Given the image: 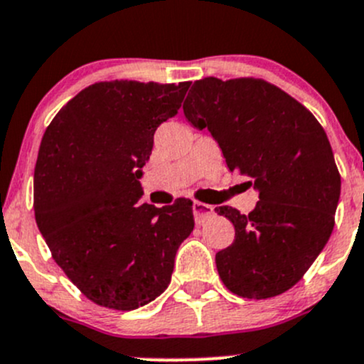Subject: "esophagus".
<instances>
[{
    "mask_svg": "<svg viewBox=\"0 0 364 364\" xmlns=\"http://www.w3.org/2000/svg\"><path fill=\"white\" fill-rule=\"evenodd\" d=\"M192 208H193V218H196L197 223H203V222H205V220H209L213 215H215V211H213V205L199 203V200H196Z\"/></svg>",
    "mask_w": 364,
    "mask_h": 364,
    "instance_id": "1",
    "label": "esophagus"
}]
</instances>
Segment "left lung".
Here are the masks:
<instances>
[{
    "mask_svg": "<svg viewBox=\"0 0 364 364\" xmlns=\"http://www.w3.org/2000/svg\"><path fill=\"white\" fill-rule=\"evenodd\" d=\"M188 123L208 128L229 171L259 190L248 215L218 205L234 243L216 253L232 294L269 299L292 289L328 243L340 199V172L324 128L303 104L255 77L196 80L183 104Z\"/></svg>",
    "mask_w": 364,
    "mask_h": 364,
    "instance_id": "obj_1",
    "label": "left lung"
}]
</instances>
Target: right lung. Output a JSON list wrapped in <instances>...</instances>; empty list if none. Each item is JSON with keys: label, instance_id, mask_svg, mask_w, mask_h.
Instances as JSON below:
<instances>
[{"label": "right lung", "instance_id": "right-lung-1", "mask_svg": "<svg viewBox=\"0 0 364 364\" xmlns=\"http://www.w3.org/2000/svg\"><path fill=\"white\" fill-rule=\"evenodd\" d=\"M190 82L102 80L54 116L33 183L35 220L53 259L98 306L130 311L171 284L192 234V200L139 205L155 130L178 114Z\"/></svg>", "mask_w": 364, "mask_h": 364}]
</instances>
